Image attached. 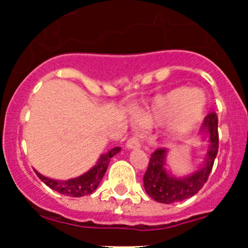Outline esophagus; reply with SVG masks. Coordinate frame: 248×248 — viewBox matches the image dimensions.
I'll return each instance as SVG.
<instances>
[{
	"label": "esophagus",
	"mask_w": 248,
	"mask_h": 248,
	"mask_svg": "<svg viewBox=\"0 0 248 248\" xmlns=\"http://www.w3.org/2000/svg\"><path fill=\"white\" fill-rule=\"evenodd\" d=\"M126 147H127V149H129V150L139 149L140 142H139L138 138H136V137H132V138H129L126 142Z\"/></svg>",
	"instance_id": "1"
}]
</instances>
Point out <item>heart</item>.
I'll return each mask as SVG.
<instances>
[{"mask_svg": "<svg viewBox=\"0 0 248 248\" xmlns=\"http://www.w3.org/2000/svg\"><path fill=\"white\" fill-rule=\"evenodd\" d=\"M206 110V97L198 89L176 87L154 98L146 110L137 115L140 124L146 127L167 124L166 138L174 142L199 126Z\"/></svg>", "mask_w": 248, "mask_h": 248, "instance_id": "obj_1", "label": "heart"}]
</instances>
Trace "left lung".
<instances>
[{
  "label": "left lung",
  "instance_id": "left-lung-1",
  "mask_svg": "<svg viewBox=\"0 0 248 248\" xmlns=\"http://www.w3.org/2000/svg\"><path fill=\"white\" fill-rule=\"evenodd\" d=\"M201 132L209 140L206 155L201 168L187 176L177 177L167 171L166 149H157L151 155L142 180L145 191L154 201L163 204L182 202L198 193L207 181L218 152V119L215 112L205 117Z\"/></svg>",
  "mask_w": 248,
  "mask_h": 248
}]
</instances>
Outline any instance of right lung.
Segmentation results:
<instances>
[{
	"instance_id": "obj_1",
	"label": "right lung",
	"mask_w": 248,
	"mask_h": 248,
	"mask_svg": "<svg viewBox=\"0 0 248 248\" xmlns=\"http://www.w3.org/2000/svg\"><path fill=\"white\" fill-rule=\"evenodd\" d=\"M120 151H121V149H120L119 146L114 147V149H111L110 151L107 152V154L102 155V156L99 157L96 166L92 167L89 171L80 175V176L74 177V179L66 180V181L49 179V177H46L42 174H39L37 170L34 171H36L37 176H38L47 187H50V188L54 189V191L59 192V193L63 194V196L79 198V197L87 196V194H91L92 192L96 191V188L98 187V185L101 184L102 179H103L104 174H106L110 158H111L112 156H115L116 154H119Z\"/></svg>"
}]
</instances>
